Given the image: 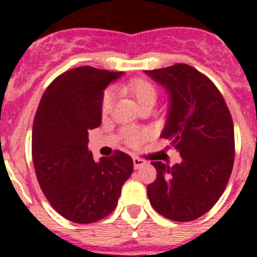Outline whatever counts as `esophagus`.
<instances>
[{"instance_id": "34e87169", "label": "esophagus", "mask_w": 257, "mask_h": 257, "mask_svg": "<svg viewBox=\"0 0 257 257\" xmlns=\"http://www.w3.org/2000/svg\"><path fill=\"white\" fill-rule=\"evenodd\" d=\"M133 161H134V167H135V170L140 169L142 166L145 165V161L142 160V158H138V157H134Z\"/></svg>"}]
</instances>
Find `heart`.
Listing matches in <instances>:
<instances>
[{"instance_id": "heart-1", "label": "heart", "mask_w": 257, "mask_h": 257, "mask_svg": "<svg viewBox=\"0 0 257 257\" xmlns=\"http://www.w3.org/2000/svg\"><path fill=\"white\" fill-rule=\"evenodd\" d=\"M122 90H123L126 94L131 95V96L140 104V106L151 103V101H156V88H154V86L152 85L151 82L145 81V79H134L131 82L122 86ZM114 100L115 96L114 94H113L112 90H108V91L104 92L103 100H101V114H103L104 117L110 114L113 105H114ZM147 138H148V134L145 133V131H126L127 143L130 145H134V147L142 144Z\"/></svg>"}]
</instances>
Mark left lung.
<instances>
[{
  "label": "left lung",
  "instance_id": "8db88e82",
  "mask_svg": "<svg viewBox=\"0 0 257 257\" xmlns=\"http://www.w3.org/2000/svg\"><path fill=\"white\" fill-rule=\"evenodd\" d=\"M169 95L161 138L183 158L152 162L157 179L147 188L154 210L174 221H192L213 207L234 163V126L225 100L211 79L188 64L145 70Z\"/></svg>",
  "mask_w": 257,
  "mask_h": 257
}]
</instances>
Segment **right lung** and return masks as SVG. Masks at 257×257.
I'll return each mask as SVG.
<instances>
[{
	"mask_svg": "<svg viewBox=\"0 0 257 257\" xmlns=\"http://www.w3.org/2000/svg\"><path fill=\"white\" fill-rule=\"evenodd\" d=\"M123 72L78 67L56 77L42 95L32 131L38 184L51 206L77 224H91L117 207L134 162L115 151L94 161L88 131L101 123V100Z\"/></svg>",
	"mask_w": 257,
	"mask_h": 257,
	"instance_id": "add662e5",
	"label": "right lung"
}]
</instances>
